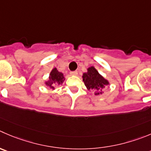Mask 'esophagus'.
Here are the masks:
<instances>
[{
    "label": "esophagus",
    "instance_id": "esophagus-1",
    "mask_svg": "<svg viewBox=\"0 0 151 151\" xmlns=\"http://www.w3.org/2000/svg\"><path fill=\"white\" fill-rule=\"evenodd\" d=\"M70 75H71V76H77V75H78V72L77 71L70 72Z\"/></svg>",
    "mask_w": 151,
    "mask_h": 151
}]
</instances>
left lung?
<instances>
[{
    "mask_svg": "<svg viewBox=\"0 0 151 151\" xmlns=\"http://www.w3.org/2000/svg\"><path fill=\"white\" fill-rule=\"evenodd\" d=\"M82 78L87 90H94L96 96L102 94L103 89L110 84L108 80L104 78L93 66L87 68V73H83Z\"/></svg>",
    "mask_w": 151,
    "mask_h": 151,
    "instance_id": "8db88e82",
    "label": "left lung"
}]
</instances>
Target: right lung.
<instances>
[{"label":"right lung","instance_id":"1","mask_svg":"<svg viewBox=\"0 0 151 151\" xmlns=\"http://www.w3.org/2000/svg\"><path fill=\"white\" fill-rule=\"evenodd\" d=\"M65 78L64 76V73L58 71L56 67H54L50 72L48 80L44 81V84L52 90H54L55 87L62 84Z\"/></svg>","mask_w":151,"mask_h":151}]
</instances>
